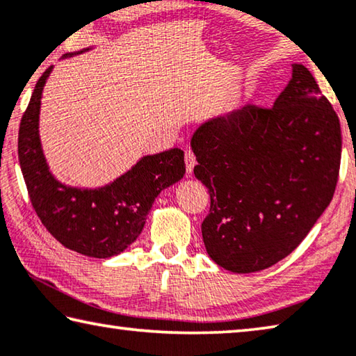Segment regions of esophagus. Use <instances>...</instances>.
Returning <instances> with one entry per match:
<instances>
[{"label":"esophagus","mask_w":356,"mask_h":356,"mask_svg":"<svg viewBox=\"0 0 356 356\" xmlns=\"http://www.w3.org/2000/svg\"><path fill=\"white\" fill-rule=\"evenodd\" d=\"M196 165V156L191 150H185V166H187V172L193 171Z\"/></svg>","instance_id":"34e87169"}]
</instances>
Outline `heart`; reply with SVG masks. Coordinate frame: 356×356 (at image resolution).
<instances>
[{
	"label": "heart",
	"mask_w": 356,
	"mask_h": 356,
	"mask_svg": "<svg viewBox=\"0 0 356 356\" xmlns=\"http://www.w3.org/2000/svg\"><path fill=\"white\" fill-rule=\"evenodd\" d=\"M257 98V88L255 87H249L245 90L244 97H242V103L241 104H250L252 101H255Z\"/></svg>",
	"instance_id": "1"
}]
</instances>
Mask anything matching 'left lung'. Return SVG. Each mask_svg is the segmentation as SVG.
Segmentation results:
<instances>
[{"instance_id": "left-lung-1", "label": "left lung", "mask_w": 356, "mask_h": 356, "mask_svg": "<svg viewBox=\"0 0 356 356\" xmlns=\"http://www.w3.org/2000/svg\"><path fill=\"white\" fill-rule=\"evenodd\" d=\"M291 66L270 109L209 118L191 136L195 177L211 195L202 241L231 273H257L290 255L334 195L339 118L307 67Z\"/></svg>"}]
</instances>
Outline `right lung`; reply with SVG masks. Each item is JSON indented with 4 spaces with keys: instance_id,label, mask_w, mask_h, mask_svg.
Here are the masks:
<instances>
[{
    "instance_id": "add662e5",
    "label": "right lung",
    "mask_w": 356,
    "mask_h": 356,
    "mask_svg": "<svg viewBox=\"0 0 356 356\" xmlns=\"http://www.w3.org/2000/svg\"><path fill=\"white\" fill-rule=\"evenodd\" d=\"M66 54V56L88 52ZM52 66L39 79L19 129V161L38 217L66 249L92 258H111L131 245L143 231L152 204L185 174L184 152L145 155L114 182L98 188L61 184L50 172L39 139L42 90Z\"/></svg>"
}]
</instances>
